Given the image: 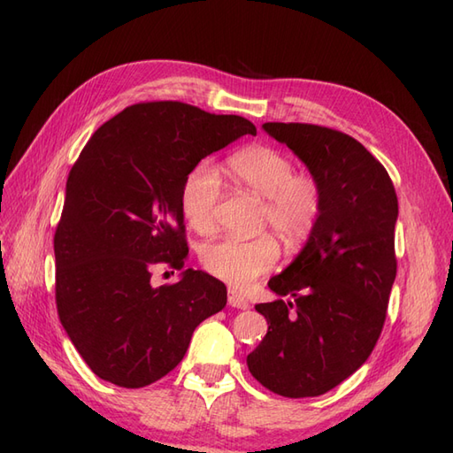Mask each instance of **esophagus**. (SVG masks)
Wrapping results in <instances>:
<instances>
[{"mask_svg": "<svg viewBox=\"0 0 453 453\" xmlns=\"http://www.w3.org/2000/svg\"><path fill=\"white\" fill-rule=\"evenodd\" d=\"M227 303L235 307V310H247V307H249V302L245 300L242 294H237L235 290L227 292Z\"/></svg>", "mask_w": 453, "mask_h": 453, "instance_id": "esophagus-1", "label": "esophagus"}]
</instances>
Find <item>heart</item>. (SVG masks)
<instances>
[{"mask_svg":"<svg viewBox=\"0 0 453 453\" xmlns=\"http://www.w3.org/2000/svg\"><path fill=\"white\" fill-rule=\"evenodd\" d=\"M229 169L245 188L265 198V226L290 243L310 237L321 214V187L310 175H296L294 161L286 153L271 146H249L234 153ZM219 196V171L214 163L200 161L180 190L182 214L198 234H210L216 227ZM278 257L280 249L271 235L226 237L202 249L200 261L211 276L243 288L271 271Z\"/></svg>","mask_w":453,"mask_h":453,"instance_id":"1","label":"heart"}]
</instances>
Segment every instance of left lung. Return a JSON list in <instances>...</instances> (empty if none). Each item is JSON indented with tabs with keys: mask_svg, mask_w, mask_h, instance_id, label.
Instances as JSON below:
<instances>
[{
	"mask_svg": "<svg viewBox=\"0 0 453 453\" xmlns=\"http://www.w3.org/2000/svg\"><path fill=\"white\" fill-rule=\"evenodd\" d=\"M319 182L323 206L302 251L268 280L258 303L268 331L249 372L282 397H317L368 360L397 274V195L386 167L360 142L315 124L266 122Z\"/></svg>",
	"mask_w": 453,
	"mask_h": 453,
	"instance_id": "obj_1",
	"label": "left lung"
}]
</instances>
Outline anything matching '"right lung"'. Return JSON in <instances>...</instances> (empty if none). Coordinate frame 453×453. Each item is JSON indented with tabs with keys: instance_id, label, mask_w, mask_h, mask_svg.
<instances>
[{
	"instance_id": "1",
	"label": "right lung",
	"mask_w": 453,
	"mask_h": 453,
	"mask_svg": "<svg viewBox=\"0 0 453 453\" xmlns=\"http://www.w3.org/2000/svg\"><path fill=\"white\" fill-rule=\"evenodd\" d=\"M257 134L235 114L177 101L124 109L93 134L65 182L54 235L56 305L95 375L138 389L167 375L190 336L227 302L202 271L153 286L156 265L180 271L188 255L180 190L210 153Z\"/></svg>"
}]
</instances>
